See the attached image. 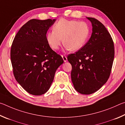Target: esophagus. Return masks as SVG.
Instances as JSON below:
<instances>
[{"label": "esophagus", "mask_w": 125, "mask_h": 125, "mask_svg": "<svg viewBox=\"0 0 125 125\" xmlns=\"http://www.w3.org/2000/svg\"><path fill=\"white\" fill-rule=\"evenodd\" d=\"M62 57L63 60V61H64V62H67V57L66 56H64V55H62Z\"/></svg>", "instance_id": "34e87169"}]
</instances>
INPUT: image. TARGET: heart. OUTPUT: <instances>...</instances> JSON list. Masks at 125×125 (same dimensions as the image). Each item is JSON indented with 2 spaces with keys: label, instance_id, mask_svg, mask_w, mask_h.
Listing matches in <instances>:
<instances>
[{
  "label": "heart",
  "instance_id": "heart-1",
  "mask_svg": "<svg viewBox=\"0 0 125 125\" xmlns=\"http://www.w3.org/2000/svg\"><path fill=\"white\" fill-rule=\"evenodd\" d=\"M89 34L86 22L61 19L54 25L53 31L47 33L46 40L53 50H58L63 42L65 50L75 51L84 45Z\"/></svg>",
  "mask_w": 125,
  "mask_h": 125
}]
</instances>
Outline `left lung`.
Returning a JSON list of instances; mask_svg holds the SVG:
<instances>
[{
    "mask_svg": "<svg viewBox=\"0 0 125 125\" xmlns=\"http://www.w3.org/2000/svg\"><path fill=\"white\" fill-rule=\"evenodd\" d=\"M86 18L93 27L90 39L75 53L67 57L72 67L74 87L84 95L93 94L106 83L115 54L113 39L104 25L96 19Z\"/></svg>",
    "mask_w": 125,
    "mask_h": 125,
    "instance_id": "obj_1",
    "label": "left lung"
}]
</instances>
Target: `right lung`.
Listing matches in <instances>:
<instances>
[{
    "label": "right lung",
    "mask_w": 125,
    "mask_h": 125,
    "mask_svg": "<svg viewBox=\"0 0 125 125\" xmlns=\"http://www.w3.org/2000/svg\"><path fill=\"white\" fill-rule=\"evenodd\" d=\"M56 19H32L21 27L11 47L10 58L16 81L33 95L49 90L55 72L64 61L48 45L46 33Z\"/></svg>",
    "instance_id": "obj_1"
}]
</instances>
